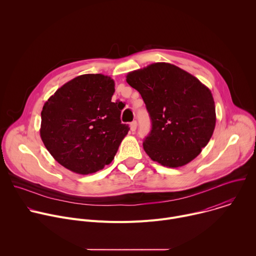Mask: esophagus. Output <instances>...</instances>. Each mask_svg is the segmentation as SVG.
Listing matches in <instances>:
<instances>
[{"instance_id":"34e87169","label":"esophagus","mask_w":256,"mask_h":256,"mask_svg":"<svg viewBox=\"0 0 256 256\" xmlns=\"http://www.w3.org/2000/svg\"><path fill=\"white\" fill-rule=\"evenodd\" d=\"M130 130L134 132H136V122L134 120V122H130Z\"/></svg>"}]
</instances>
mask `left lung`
<instances>
[{"mask_svg":"<svg viewBox=\"0 0 256 256\" xmlns=\"http://www.w3.org/2000/svg\"><path fill=\"white\" fill-rule=\"evenodd\" d=\"M126 82L138 90L152 120L144 152L159 164L177 168L196 158L216 126L210 90L186 70L155 62L132 70Z\"/></svg>","mask_w":256,"mask_h":256,"instance_id":"1","label":"left lung"}]
</instances>
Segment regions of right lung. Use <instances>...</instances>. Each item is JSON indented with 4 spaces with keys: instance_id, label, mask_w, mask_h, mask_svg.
I'll return each instance as SVG.
<instances>
[{
    "instance_id": "1",
    "label": "right lung",
    "mask_w": 256,
    "mask_h": 256,
    "mask_svg": "<svg viewBox=\"0 0 256 256\" xmlns=\"http://www.w3.org/2000/svg\"><path fill=\"white\" fill-rule=\"evenodd\" d=\"M114 81L102 74L81 75L58 88L44 103L40 138L62 166L78 174L110 164L130 128L122 107L112 102Z\"/></svg>"
}]
</instances>
